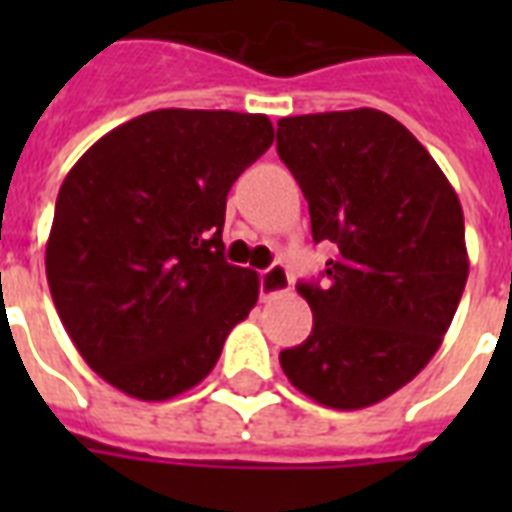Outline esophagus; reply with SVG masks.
<instances>
[{"mask_svg":"<svg viewBox=\"0 0 512 512\" xmlns=\"http://www.w3.org/2000/svg\"><path fill=\"white\" fill-rule=\"evenodd\" d=\"M285 293H290L288 268L282 266V263H274V266L260 274V296H263V301H271L277 299V296H285Z\"/></svg>","mask_w":512,"mask_h":512,"instance_id":"1","label":"esophagus"}]
</instances>
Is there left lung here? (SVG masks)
I'll return each mask as SVG.
<instances>
[{
    "mask_svg": "<svg viewBox=\"0 0 512 512\" xmlns=\"http://www.w3.org/2000/svg\"><path fill=\"white\" fill-rule=\"evenodd\" d=\"M277 153L337 244L321 285L301 282L312 334L279 354L315 403L354 411L406 386L439 351L469 277L463 211L419 139L378 109L282 117Z\"/></svg>",
    "mask_w": 512,
    "mask_h": 512,
    "instance_id": "1",
    "label": "left lung"
}]
</instances>
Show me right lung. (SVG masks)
I'll list each match as a JSON object with an SVG mask.
<instances>
[{
  "label": "right lung",
  "instance_id": "right-lung-1",
  "mask_svg": "<svg viewBox=\"0 0 512 512\" xmlns=\"http://www.w3.org/2000/svg\"><path fill=\"white\" fill-rule=\"evenodd\" d=\"M271 142L266 115L156 109L101 136L65 175L46 277L106 384L169 400L219 362L260 293L252 268L224 260L227 191Z\"/></svg>",
  "mask_w": 512,
  "mask_h": 512
}]
</instances>
